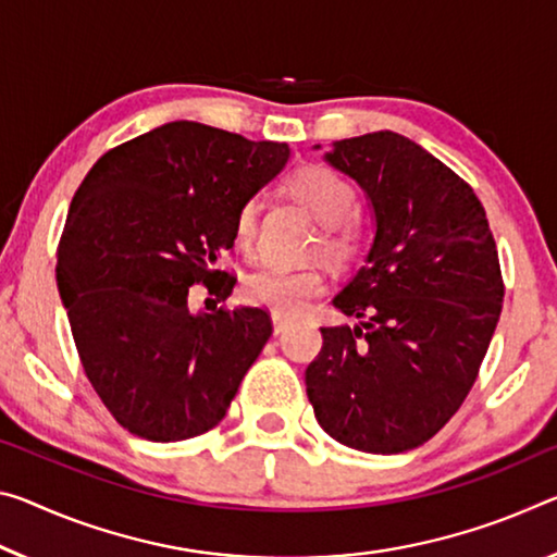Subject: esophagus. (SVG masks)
I'll list each match as a JSON object with an SVG mask.
<instances>
[{
	"label": "esophagus",
	"mask_w": 557,
	"mask_h": 557,
	"mask_svg": "<svg viewBox=\"0 0 557 557\" xmlns=\"http://www.w3.org/2000/svg\"><path fill=\"white\" fill-rule=\"evenodd\" d=\"M289 322H293V317H287V314H282V312H272V324H275V334L285 332Z\"/></svg>",
	"instance_id": "esophagus-1"
}]
</instances>
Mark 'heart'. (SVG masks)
<instances>
[{"label":"heart","mask_w":557,"mask_h":557,"mask_svg":"<svg viewBox=\"0 0 557 557\" xmlns=\"http://www.w3.org/2000/svg\"><path fill=\"white\" fill-rule=\"evenodd\" d=\"M287 190L322 223L320 247L332 260L347 262L364 243V227L355 215L357 190L347 178L326 165H302L287 178ZM260 200L247 198L235 215V240L250 247L258 237ZM326 280L317 268H289L282 262H262L243 282V293L255 305L282 314L302 312L310 299L322 295Z\"/></svg>","instance_id":"heart-1"}]
</instances>
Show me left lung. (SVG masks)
Here are the masks:
<instances>
[{"instance_id": "left-lung-1", "label": "left lung", "mask_w": 557, "mask_h": 557, "mask_svg": "<svg viewBox=\"0 0 557 557\" xmlns=\"http://www.w3.org/2000/svg\"><path fill=\"white\" fill-rule=\"evenodd\" d=\"M324 161L364 190L374 243L332 299L357 324L322 326L307 399L339 444L404 454L479 376L503 307L496 240L471 185L394 131L334 140Z\"/></svg>"}]
</instances>
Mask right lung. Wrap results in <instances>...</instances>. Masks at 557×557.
Returning <instances> with one entry per match:
<instances>
[{
    "mask_svg": "<svg viewBox=\"0 0 557 557\" xmlns=\"http://www.w3.org/2000/svg\"><path fill=\"white\" fill-rule=\"evenodd\" d=\"M287 158V144L173 121L111 148L78 185L57 285L88 382L131 434L171 444L218 426L270 339L260 307L193 312L188 293L202 282L231 297L218 255Z\"/></svg>",
    "mask_w": 557,
    "mask_h": 557,
    "instance_id": "1",
    "label": "right lung"
}]
</instances>
